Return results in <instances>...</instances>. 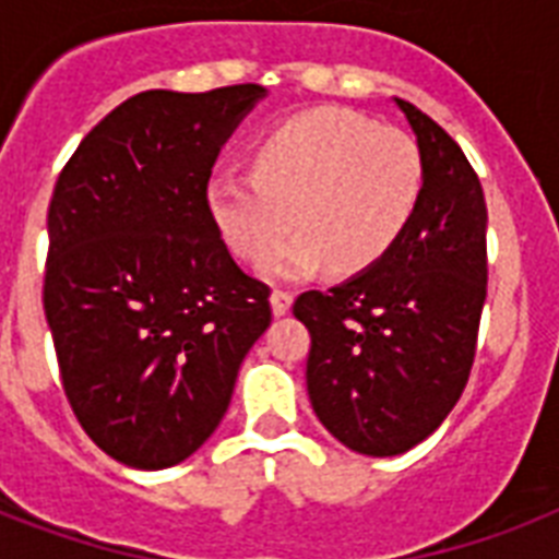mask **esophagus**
Here are the masks:
<instances>
[{"mask_svg": "<svg viewBox=\"0 0 559 559\" xmlns=\"http://www.w3.org/2000/svg\"><path fill=\"white\" fill-rule=\"evenodd\" d=\"M272 313L275 316H284L289 313V307H293V293L289 289H272Z\"/></svg>", "mask_w": 559, "mask_h": 559, "instance_id": "esophagus-1", "label": "esophagus"}]
</instances>
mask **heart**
Listing matches in <instances>:
<instances>
[{
	"mask_svg": "<svg viewBox=\"0 0 559 559\" xmlns=\"http://www.w3.org/2000/svg\"><path fill=\"white\" fill-rule=\"evenodd\" d=\"M424 191L412 135L371 118L313 109L275 127L254 147L249 174L211 177L205 200L228 252L266 263L270 278H298L328 261L359 272L397 243Z\"/></svg>",
	"mask_w": 559,
	"mask_h": 559,
	"instance_id": "heart-1",
	"label": "heart"
}]
</instances>
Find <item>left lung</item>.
Returning <instances> with one entry per match:
<instances>
[{"mask_svg": "<svg viewBox=\"0 0 559 559\" xmlns=\"http://www.w3.org/2000/svg\"><path fill=\"white\" fill-rule=\"evenodd\" d=\"M417 135L424 191L397 243L359 275L301 293L310 331L307 394L348 450H412L459 403L487 298V205L452 135L394 98Z\"/></svg>", "mask_w": 559, "mask_h": 559, "instance_id": "left-lung-1", "label": "left lung"}]
</instances>
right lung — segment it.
<instances>
[{
	"label": "right lung",
	"mask_w": 559,
	"mask_h": 559,
	"mask_svg": "<svg viewBox=\"0 0 559 559\" xmlns=\"http://www.w3.org/2000/svg\"><path fill=\"white\" fill-rule=\"evenodd\" d=\"M263 95L258 83L139 92L57 177L43 307L60 380L83 432L127 467L200 450L272 322L270 287L237 266L205 200Z\"/></svg>",
	"instance_id": "obj_1"
}]
</instances>
